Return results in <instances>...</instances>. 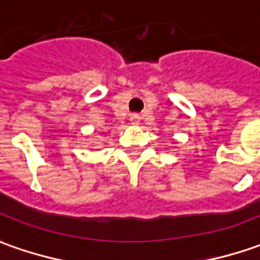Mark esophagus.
Returning <instances> with one entry per match:
<instances>
[{
    "instance_id": "esophagus-1",
    "label": "esophagus",
    "mask_w": 260,
    "mask_h": 260,
    "mask_svg": "<svg viewBox=\"0 0 260 260\" xmlns=\"http://www.w3.org/2000/svg\"><path fill=\"white\" fill-rule=\"evenodd\" d=\"M129 121L132 125H139V122H141V115H138V114H132V115L129 116Z\"/></svg>"
}]
</instances>
